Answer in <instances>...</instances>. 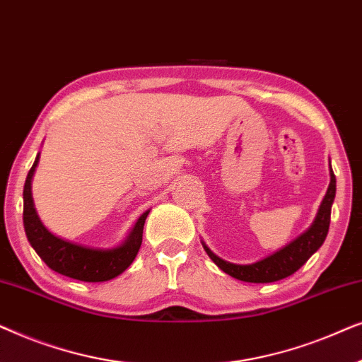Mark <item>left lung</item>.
Returning <instances> with one entry per match:
<instances>
[{
  "mask_svg": "<svg viewBox=\"0 0 362 362\" xmlns=\"http://www.w3.org/2000/svg\"><path fill=\"white\" fill-rule=\"evenodd\" d=\"M329 186L328 191L321 202L318 214L315 217V222L306 232H303L300 237H296L293 242H290L288 245L275 252L274 255L267 257L264 260L255 262L250 265H237L226 262L212 254L209 247L202 242V247L207 252V255L211 257V260L219 267L222 272H226L227 275L234 276L237 280L242 281H250V284H270V281H276L281 279H286L291 274H295L316 250L323 245V242L328 235L329 229V219H331V206H333L334 196H336V177L334 173L331 170L329 165Z\"/></svg>",
  "mask_w": 362,
  "mask_h": 362,
  "instance_id": "left-lung-1",
  "label": "left lung"
}]
</instances>
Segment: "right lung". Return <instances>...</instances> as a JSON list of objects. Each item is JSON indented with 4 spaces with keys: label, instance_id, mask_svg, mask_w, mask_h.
<instances>
[{
    "label": "right lung",
    "instance_id": "right-lung-1",
    "mask_svg": "<svg viewBox=\"0 0 362 362\" xmlns=\"http://www.w3.org/2000/svg\"><path fill=\"white\" fill-rule=\"evenodd\" d=\"M39 155L31 170L28 173L23 191V222L29 244L36 254L46 262L49 269L57 274L71 276L81 281H107L123 274L140 250L143 240V226H145L148 212H143L136 221L130 235L122 245L115 249H90V247L74 244L49 232L39 219L31 194V180L36 171Z\"/></svg>",
    "mask_w": 362,
    "mask_h": 362
}]
</instances>
